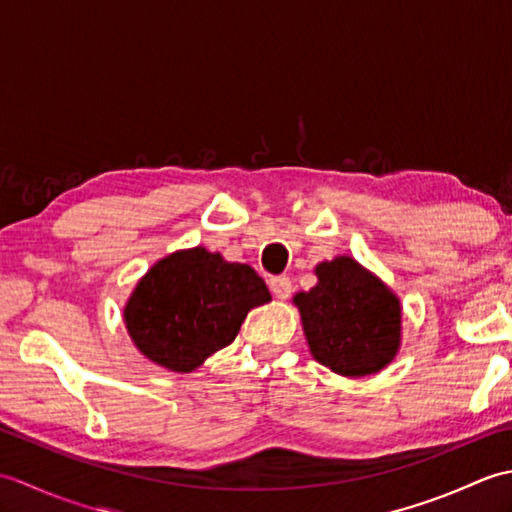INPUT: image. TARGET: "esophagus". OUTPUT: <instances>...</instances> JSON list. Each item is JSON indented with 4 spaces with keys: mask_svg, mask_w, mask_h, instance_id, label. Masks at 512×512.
I'll use <instances>...</instances> for the list:
<instances>
[{
    "mask_svg": "<svg viewBox=\"0 0 512 512\" xmlns=\"http://www.w3.org/2000/svg\"><path fill=\"white\" fill-rule=\"evenodd\" d=\"M268 288L277 299H288L292 292V281L288 277H273L268 281Z\"/></svg>",
    "mask_w": 512,
    "mask_h": 512,
    "instance_id": "obj_1",
    "label": "esophagus"
}]
</instances>
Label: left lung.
<instances>
[{"mask_svg": "<svg viewBox=\"0 0 512 512\" xmlns=\"http://www.w3.org/2000/svg\"><path fill=\"white\" fill-rule=\"evenodd\" d=\"M314 275L317 286L292 297L312 358L347 378L378 374L400 350L398 295L347 255L317 264Z\"/></svg>", "mask_w": 512, "mask_h": 512, "instance_id": "left-lung-1", "label": "left lung"}]
</instances>
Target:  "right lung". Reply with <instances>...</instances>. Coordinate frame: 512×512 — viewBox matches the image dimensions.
<instances>
[{
    "label": "right lung",
    "instance_id": "obj_1",
    "mask_svg": "<svg viewBox=\"0 0 512 512\" xmlns=\"http://www.w3.org/2000/svg\"><path fill=\"white\" fill-rule=\"evenodd\" d=\"M268 301L264 279L248 264L195 246L162 257L140 277L123 321L151 363L189 374L231 345L246 314Z\"/></svg>",
    "mask_w": 512,
    "mask_h": 512
}]
</instances>
